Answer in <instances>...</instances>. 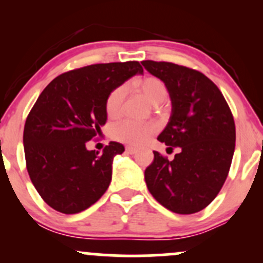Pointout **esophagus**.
Listing matches in <instances>:
<instances>
[{
	"label": "esophagus",
	"mask_w": 263,
	"mask_h": 263,
	"mask_svg": "<svg viewBox=\"0 0 263 263\" xmlns=\"http://www.w3.org/2000/svg\"><path fill=\"white\" fill-rule=\"evenodd\" d=\"M126 152H127L128 155H135V153L137 152V149L134 148V147H126Z\"/></svg>",
	"instance_id": "esophagus-1"
}]
</instances>
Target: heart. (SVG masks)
Instances as JSON below:
<instances>
[{"instance_id":"1","label":"heart","mask_w":263,"mask_h":263,"mask_svg":"<svg viewBox=\"0 0 263 263\" xmlns=\"http://www.w3.org/2000/svg\"><path fill=\"white\" fill-rule=\"evenodd\" d=\"M134 87L140 91L151 104L159 105L168 98V87L157 77H144L134 81ZM126 90L119 86L108 93L105 101V111L111 119L121 114L122 102L125 99ZM157 131V126L152 122H137L132 120L117 122L111 127V136L114 140L131 146H141L149 140V137Z\"/></svg>"}]
</instances>
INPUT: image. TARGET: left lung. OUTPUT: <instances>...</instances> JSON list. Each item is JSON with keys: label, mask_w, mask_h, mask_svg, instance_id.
<instances>
[{"label": "left lung", "mask_w": 263, "mask_h": 263, "mask_svg": "<svg viewBox=\"0 0 263 263\" xmlns=\"http://www.w3.org/2000/svg\"><path fill=\"white\" fill-rule=\"evenodd\" d=\"M142 65L168 87L172 115L158 141L173 151V161L153 152L144 171L153 198L177 214L206 208L224 185L235 151V121L219 87L200 71L170 62Z\"/></svg>", "instance_id": "obj_1"}]
</instances>
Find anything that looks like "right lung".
<instances>
[{"instance_id":"obj_1","label":"right lung","mask_w":263,"mask_h":263,"mask_svg":"<svg viewBox=\"0 0 263 263\" xmlns=\"http://www.w3.org/2000/svg\"><path fill=\"white\" fill-rule=\"evenodd\" d=\"M136 74H143L138 62L87 65L60 74L39 95L23 131L26 165L54 210L80 213L107 190L114 157L125 147L110 142L99 155L86 143L106 122L108 93Z\"/></svg>"}]
</instances>
